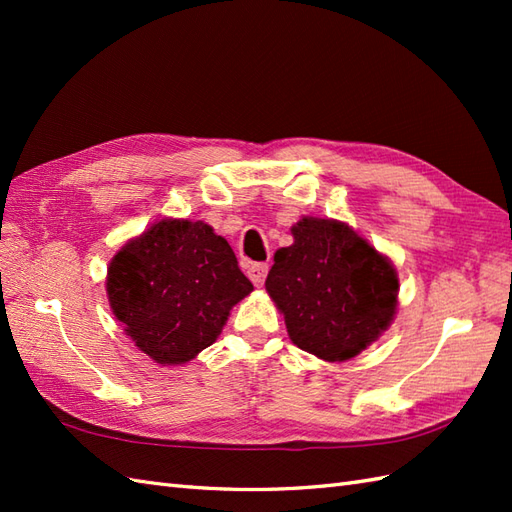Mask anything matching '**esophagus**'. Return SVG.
Wrapping results in <instances>:
<instances>
[{
    "label": "esophagus",
    "mask_w": 512,
    "mask_h": 512,
    "mask_svg": "<svg viewBox=\"0 0 512 512\" xmlns=\"http://www.w3.org/2000/svg\"><path fill=\"white\" fill-rule=\"evenodd\" d=\"M246 275L250 277V281H253L255 286H264V281L268 277V264H262V262H255L250 264L246 268Z\"/></svg>",
    "instance_id": "34e87169"
}]
</instances>
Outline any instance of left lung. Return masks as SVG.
Listing matches in <instances>:
<instances>
[{"mask_svg":"<svg viewBox=\"0 0 512 512\" xmlns=\"http://www.w3.org/2000/svg\"><path fill=\"white\" fill-rule=\"evenodd\" d=\"M295 244L279 248L266 290L292 343L323 361H347L394 319L398 277L350 226L303 217Z\"/></svg>","mask_w":512,"mask_h":512,"instance_id":"8db88e82","label":"left lung"}]
</instances>
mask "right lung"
Instances as JSON below:
<instances>
[{"label":"right lung","mask_w":512,"mask_h":512,"mask_svg":"<svg viewBox=\"0 0 512 512\" xmlns=\"http://www.w3.org/2000/svg\"><path fill=\"white\" fill-rule=\"evenodd\" d=\"M250 290L233 248L204 222H156L107 268L116 319L160 365L187 363L209 347Z\"/></svg>","instance_id":"1"}]
</instances>
